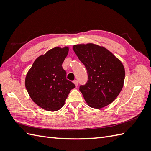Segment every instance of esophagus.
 Here are the masks:
<instances>
[{"mask_svg": "<svg viewBox=\"0 0 151 151\" xmlns=\"http://www.w3.org/2000/svg\"><path fill=\"white\" fill-rule=\"evenodd\" d=\"M73 83H74V84H75V86H78V81H73Z\"/></svg>", "mask_w": 151, "mask_h": 151, "instance_id": "34e87169", "label": "esophagus"}]
</instances>
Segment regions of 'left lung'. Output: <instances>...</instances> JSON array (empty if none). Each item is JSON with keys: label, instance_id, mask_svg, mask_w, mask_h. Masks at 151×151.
I'll return each instance as SVG.
<instances>
[{"label": "left lung", "instance_id": "obj_1", "mask_svg": "<svg viewBox=\"0 0 151 151\" xmlns=\"http://www.w3.org/2000/svg\"><path fill=\"white\" fill-rule=\"evenodd\" d=\"M73 50L87 69L88 82L79 89L88 105L102 108L111 104L123 87V63L106 48L93 43L75 45Z\"/></svg>", "mask_w": 151, "mask_h": 151}]
</instances>
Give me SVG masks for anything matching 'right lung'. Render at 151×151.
<instances>
[{
	"label": "right lung",
	"mask_w": 151,
	"mask_h": 151,
	"mask_svg": "<svg viewBox=\"0 0 151 151\" xmlns=\"http://www.w3.org/2000/svg\"><path fill=\"white\" fill-rule=\"evenodd\" d=\"M69 47H54L34 61L25 78V87L35 103L47 111H55L65 104L75 85L66 78L62 66Z\"/></svg>",
	"instance_id": "obj_1"
}]
</instances>
